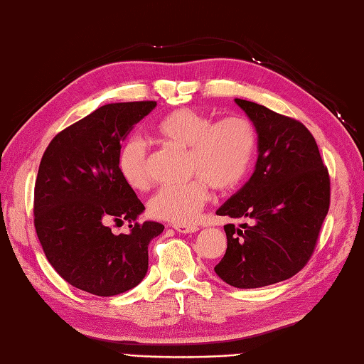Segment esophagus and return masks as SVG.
<instances>
[{"label":"esophagus","mask_w":364,"mask_h":364,"mask_svg":"<svg viewBox=\"0 0 364 364\" xmlns=\"http://www.w3.org/2000/svg\"><path fill=\"white\" fill-rule=\"evenodd\" d=\"M173 228L179 233H195L199 230L198 225H190V224H173Z\"/></svg>","instance_id":"esophagus-1"}]
</instances>
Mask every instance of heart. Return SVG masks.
Returning <instances> with one entry per match:
<instances>
[{"label": "heart", "mask_w": 364, "mask_h": 364, "mask_svg": "<svg viewBox=\"0 0 364 364\" xmlns=\"http://www.w3.org/2000/svg\"><path fill=\"white\" fill-rule=\"evenodd\" d=\"M154 131L165 143L187 149L185 168L190 176H196L181 185L161 187L149 199V213L174 224L196 220L208 199V185L215 190H230L238 185L257 146V132L250 119L229 117L213 123L212 117L195 109L169 112L157 121ZM118 169L131 188L148 187V151L140 139L131 136L123 143Z\"/></svg>", "instance_id": "b5f03b06"}]
</instances>
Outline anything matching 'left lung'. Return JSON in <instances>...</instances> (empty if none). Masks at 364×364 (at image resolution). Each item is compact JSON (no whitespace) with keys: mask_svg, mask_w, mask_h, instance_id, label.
Instances as JSON below:
<instances>
[{"mask_svg":"<svg viewBox=\"0 0 364 364\" xmlns=\"http://www.w3.org/2000/svg\"><path fill=\"white\" fill-rule=\"evenodd\" d=\"M258 157L249 181L216 210L250 225H224L228 250L216 276L235 288H260L293 277L316 246L328 212L330 179L318 144L302 123L246 100Z\"/></svg>","mask_w":364,"mask_h":364,"instance_id":"8db88e82","label":"left lung"}]
</instances>
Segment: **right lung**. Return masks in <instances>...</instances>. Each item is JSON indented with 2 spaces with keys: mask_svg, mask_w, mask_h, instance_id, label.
<instances>
[{
  "mask_svg": "<svg viewBox=\"0 0 364 364\" xmlns=\"http://www.w3.org/2000/svg\"><path fill=\"white\" fill-rule=\"evenodd\" d=\"M156 101L106 104L63 129L48 144L34 190V224L43 252L70 285L117 296L148 272V246L164 232L136 223L144 205L118 169L121 141L156 109ZM127 220L129 234L108 224Z\"/></svg>",
  "mask_w": 364,
  "mask_h": 364,
  "instance_id": "right-lung-1",
  "label": "right lung"
}]
</instances>
